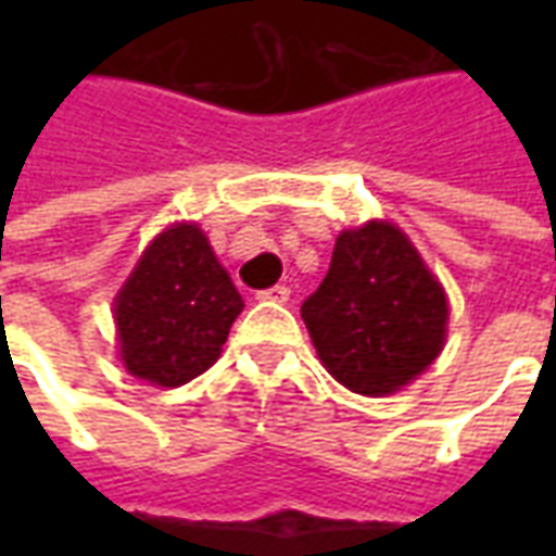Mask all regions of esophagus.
Returning <instances> with one entry per match:
<instances>
[{
  "label": "esophagus",
  "mask_w": 556,
  "mask_h": 556,
  "mask_svg": "<svg viewBox=\"0 0 556 556\" xmlns=\"http://www.w3.org/2000/svg\"><path fill=\"white\" fill-rule=\"evenodd\" d=\"M289 286H274V289H265V291H258V298L262 301H270V303H286L289 301Z\"/></svg>",
  "instance_id": "34e87169"
}]
</instances>
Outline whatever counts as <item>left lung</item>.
<instances>
[{
  "mask_svg": "<svg viewBox=\"0 0 556 556\" xmlns=\"http://www.w3.org/2000/svg\"><path fill=\"white\" fill-rule=\"evenodd\" d=\"M301 315L339 384L387 396L441 354L450 306L408 235L372 219L339 235L330 270Z\"/></svg>",
  "mask_w": 556,
  "mask_h": 556,
  "instance_id": "1",
  "label": "left lung"
}]
</instances>
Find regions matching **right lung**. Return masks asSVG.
Listing matches in <instances>:
<instances>
[{"label": "right lung", "mask_w": 556, "mask_h": 556, "mask_svg": "<svg viewBox=\"0 0 556 556\" xmlns=\"http://www.w3.org/2000/svg\"><path fill=\"white\" fill-rule=\"evenodd\" d=\"M243 301L195 223L160 231L115 298L118 351L148 384L181 387L214 366Z\"/></svg>", "instance_id": "right-lung-1"}]
</instances>
